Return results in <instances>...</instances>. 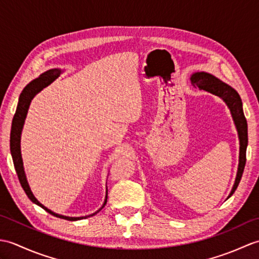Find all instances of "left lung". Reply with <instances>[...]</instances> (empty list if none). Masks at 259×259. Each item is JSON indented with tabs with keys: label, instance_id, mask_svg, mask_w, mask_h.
<instances>
[{
	"label": "left lung",
	"instance_id": "obj_1",
	"mask_svg": "<svg viewBox=\"0 0 259 259\" xmlns=\"http://www.w3.org/2000/svg\"><path fill=\"white\" fill-rule=\"evenodd\" d=\"M190 81L192 85L198 87L200 90L208 91L214 96L222 98L226 102L230 112H232L239 137V163L234 187L228 196L229 198L234 194L235 190L237 189L246 163V149L247 144H248V134H247V121L243 111V102H241V99L237 91L210 73L196 72L191 75Z\"/></svg>",
	"mask_w": 259,
	"mask_h": 259
}]
</instances>
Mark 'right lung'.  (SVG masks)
Wrapping results in <instances>:
<instances>
[{
  "instance_id": "right-lung-1",
  "label": "right lung",
  "mask_w": 259,
  "mask_h": 259,
  "mask_svg": "<svg viewBox=\"0 0 259 259\" xmlns=\"http://www.w3.org/2000/svg\"><path fill=\"white\" fill-rule=\"evenodd\" d=\"M62 71L60 69H51L47 71V72L42 73L38 78L34 79L33 81H31L29 84H27L22 93L20 95L19 98V103H18V107H16V111L15 114L13 117V121H12V126H11V136H10V149H11V155H12V159H13V163H14V168H15V171L16 175H18L19 180H20V184L22 186V188L25 191L26 196L29 197V199L36 203L37 206H40L41 208L45 209L46 211H48L49 213L53 214V216L59 217V218H62V219H67V221H80V219H83L87 217H90L93 216V214H96L98 211H100L101 209L104 207V205L107 203V198L108 195H106V199H104V202L102 207L99 209V210L95 213L89 214V216H85V217H68V216H62V214H59L51 211L50 209H48L47 207H45L42 205V203L38 201L36 198L34 197V195L32 194V191L30 189V186L27 184V180H26V176L24 172V168H23V161H22V156H21V146H20V142H21V134H22V128H23V124H24V120L26 118V113H27V110H29L30 107V103L32 101V99L34 98V96L36 93L40 92L41 90H43V88L48 87L50 83L56 80L58 76L60 75ZM108 192V190H107Z\"/></svg>"
}]
</instances>
